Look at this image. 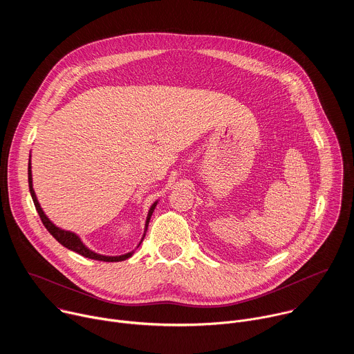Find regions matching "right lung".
Here are the masks:
<instances>
[{"instance_id":"obj_1","label":"right lung","mask_w":354,"mask_h":354,"mask_svg":"<svg viewBox=\"0 0 354 354\" xmlns=\"http://www.w3.org/2000/svg\"><path fill=\"white\" fill-rule=\"evenodd\" d=\"M28 182H29V192H30V196H32V198H33L35 207H36V210H37V213H39V216H40V220H41L43 225L46 227V230H47L50 234H52L63 246H66L67 249H71V250L77 252V254H80V255H82V257H85V258H89V259H93V261H102V262H122V261L129 259V258L134 254V250H131V252H129V254H124V255H119V257H106V255L96 254V252L91 250V249L81 241V238H80L77 234H74V232H71V231H66V230L57 227L56 224H53L52 221H50L48 217L44 214V212L41 210V207H40V205H39V201H37V197H36V193H35V190H33V185H32V164H30V160H29V164H28ZM157 203H158V200L154 201L153 206H151L149 210H148L147 220H145L144 235H142L140 243L142 242V239H144V236H145V232H147V228H148V223H149V220H151V216H153V213H154V210H156ZM140 243H138V246H140ZM138 246H137V248H138Z\"/></svg>"}]
</instances>
